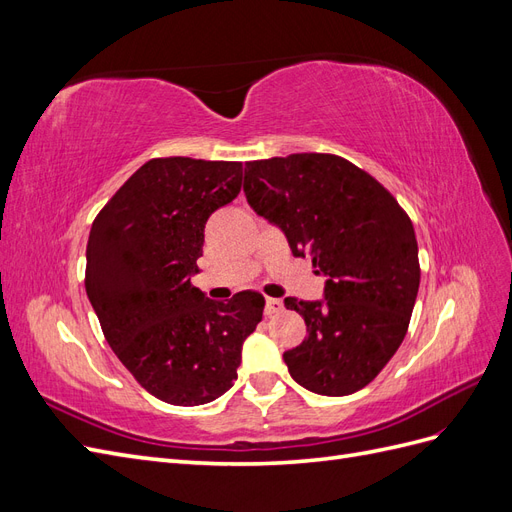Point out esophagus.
I'll return each mask as SVG.
<instances>
[{
  "label": "esophagus",
  "instance_id": "34e87169",
  "mask_svg": "<svg viewBox=\"0 0 512 512\" xmlns=\"http://www.w3.org/2000/svg\"><path fill=\"white\" fill-rule=\"evenodd\" d=\"M284 309V303L280 299H267L265 301V314L273 316V314H280Z\"/></svg>",
  "mask_w": 512,
  "mask_h": 512
}]
</instances>
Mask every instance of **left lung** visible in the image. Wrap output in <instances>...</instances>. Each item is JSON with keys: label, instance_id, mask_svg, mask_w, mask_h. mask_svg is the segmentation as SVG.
Masks as SVG:
<instances>
[{"label": "left lung", "instance_id": "8db88e82", "mask_svg": "<svg viewBox=\"0 0 512 512\" xmlns=\"http://www.w3.org/2000/svg\"><path fill=\"white\" fill-rule=\"evenodd\" d=\"M250 207L284 230L294 256L327 277L324 301L288 297L307 324L284 352L294 382L342 397L391 361L408 331L421 267L408 213L363 168L333 153L245 162Z\"/></svg>", "mask_w": 512, "mask_h": 512}]
</instances>
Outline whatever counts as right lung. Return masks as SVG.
Masks as SVG:
<instances>
[{
    "instance_id": "obj_1",
    "label": "right lung",
    "mask_w": 512,
    "mask_h": 512,
    "mask_svg": "<svg viewBox=\"0 0 512 512\" xmlns=\"http://www.w3.org/2000/svg\"><path fill=\"white\" fill-rule=\"evenodd\" d=\"M241 162L153 158L91 224L85 290L102 333L136 382L173 406H200L237 378L262 320L252 290L211 301L192 286L209 215L241 192Z\"/></svg>"
}]
</instances>
